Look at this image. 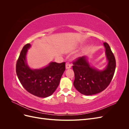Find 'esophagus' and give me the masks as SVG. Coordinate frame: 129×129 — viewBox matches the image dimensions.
<instances>
[{
  "label": "esophagus",
  "mask_w": 129,
  "mask_h": 129,
  "mask_svg": "<svg viewBox=\"0 0 129 129\" xmlns=\"http://www.w3.org/2000/svg\"><path fill=\"white\" fill-rule=\"evenodd\" d=\"M71 68V64H70L69 63H68V62H67L66 64V68L67 69H70Z\"/></svg>",
  "instance_id": "1"
}]
</instances>
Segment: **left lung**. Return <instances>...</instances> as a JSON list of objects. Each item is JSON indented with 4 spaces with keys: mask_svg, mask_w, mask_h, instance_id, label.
Instances as JSON below:
<instances>
[{
    "mask_svg": "<svg viewBox=\"0 0 129 129\" xmlns=\"http://www.w3.org/2000/svg\"><path fill=\"white\" fill-rule=\"evenodd\" d=\"M108 65L103 71L91 67L86 56L79 57L73 62L75 74L74 87L82 94L92 95L102 92L110 83L116 69V60L110 46L107 42L103 44Z\"/></svg>",
    "mask_w": 129,
    "mask_h": 129,
    "instance_id": "8db88e82",
    "label": "left lung"
}]
</instances>
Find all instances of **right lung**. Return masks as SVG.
<instances>
[{"instance_id": "1", "label": "right lung", "mask_w": 129, "mask_h": 129, "mask_svg": "<svg viewBox=\"0 0 129 129\" xmlns=\"http://www.w3.org/2000/svg\"><path fill=\"white\" fill-rule=\"evenodd\" d=\"M30 45H25L16 64V73L22 87L28 92L39 97H48L55 91L66 67L65 62H52L46 67L31 69L26 63V55Z\"/></svg>"}]
</instances>
